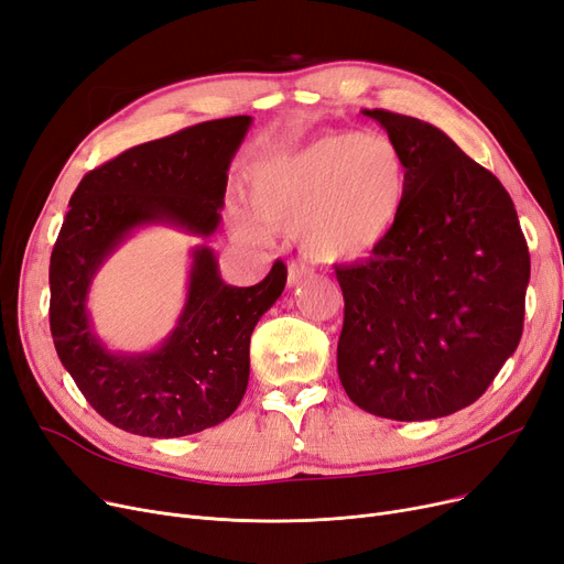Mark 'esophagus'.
Instances as JSON below:
<instances>
[{"instance_id":"1","label":"esophagus","mask_w":564,"mask_h":564,"mask_svg":"<svg viewBox=\"0 0 564 564\" xmlns=\"http://www.w3.org/2000/svg\"><path fill=\"white\" fill-rule=\"evenodd\" d=\"M311 274H313V269L304 260H292L288 264V285H300Z\"/></svg>"}]
</instances>
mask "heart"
I'll use <instances>...</instances> for the list:
<instances>
[{
	"label": "heart",
	"mask_w": 564,
	"mask_h": 564,
	"mask_svg": "<svg viewBox=\"0 0 564 564\" xmlns=\"http://www.w3.org/2000/svg\"><path fill=\"white\" fill-rule=\"evenodd\" d=\"M249 198L264 226L297 230L311 258L348 262L376 251L399 226L408 163L382 133H327L260 165ZM235 230L264 235L247 212L235 216Z\"/></svg>",
	"instance_id": "obj_1"
}]
</instances>
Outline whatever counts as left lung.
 <instances>
[{
  "mask_svg": "<svg viewBox=\"0 0 564 564\" xmlns=\"http://www.w3.org/2000/svg\"><path fill=\"white\" fill-rule=\"evenodd\" d=\"M399 144L408 200L389 239L336 267L338 378L361 410L424 422L475 403L523 334L530 253L500 180L433 124L364 110Z\"/></svg>",
  "mask_w": 564,
  "mask_h": 564,
  "instance_id": "left-lung-1",
  "label": "left lung"
}]
</instances>
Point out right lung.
Listing matches in <instances>:
<instances>
[{"label":"right lung","mask_w":564,"mask_h":564,"mask_svg":"<svg viewBox=\"0 0 564 564\" xmlns=\"http://www.w3.org/2000/svg\"><path fill=\"white\" fill-rule=\"evenodd\" d=\"M249 115L212 119L121 152L89 170L70 195L51 256V332L64 369L104 420L147 437H182L221 424L249 384L251 334L285 288L274 262L260 283L235 288L207 247L193 251L177 327L152 352H110L96 338L87 292L135 228L170 224L209 237L221 221L228 167Z\"/></svg>","instance_id":"add662e5"}]
</instances>
